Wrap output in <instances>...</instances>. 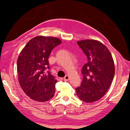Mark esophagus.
Instances as JSON below:
<instances>
[{
  "mask_svg": "<svg viewBox=\"0 0 130 130\" xmlns=\"http://www.w3.org/2000/svg\"><path fill=\"white\" fill-rule=\"evenodd\" d=\"M63 80H64V81H68L69 80V76L68 75H66V76L64 77V78H63Z\"/></svg>",
  "mask_w": 130,
  "mask_h": 130,
  "instance_id": "34e87169",
  "label": "esophagus"
}]
</instances>
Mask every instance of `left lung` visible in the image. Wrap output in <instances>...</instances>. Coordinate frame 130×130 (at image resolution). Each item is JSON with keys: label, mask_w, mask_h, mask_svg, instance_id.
I'll return each instance as SVG.
<instances>
[{"label": "left lung", "mask_w": 130, "mask_h": 130, "mask_svg": "<svg viewBox=\"0 0 130 130\" xmlns=\"http://www.w3.org/2000/svg\"><path fill=\"white\" fill-rule=\"evenodd\" d=\"M88 58L81 73V85L75 88L77 97L86 103L99 100L105 95L114 78V61L109 49L101 42L93 40L77 42Z\"/></svg>", "instance_id": "8db88e82"}]
</instances>
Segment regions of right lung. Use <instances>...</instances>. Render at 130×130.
<instances>
[{
    "instance_id": "1",
    "label": "right lung",
    "mask_w": 130,
    "mask_h": 130,
    "mask_svg": "<svg viewBox=\"0 0 130 130\" xmlns=\"http://www.w3.org/2000/svg\"><path fill=\"white\" fill-rule=\"evenodd\" d=\"M60 43L57 38L36 36L26 43L18 57L19 84L33 100L44 102L55 95L57 80L49 72L48 59L51 51Z\"/></svg>"
}]
</instances>
